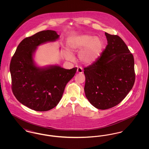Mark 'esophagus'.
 I'll list each match as a JSON object with an SVG mask.
<instances>
[{
  "label": "esophagus",
  "mask_w": 149,
  "mask_h": 149,
  "mask_svg": "<svg viewBox=\"0 0 149 149\" xmlns=\"http://www.w3.org/2000/svg\"><path fill=\"white\" fill-rule=\"evenodd\" d=\"M77 72L79 74H81L83 72V69L81 67H78L77 69Z\"/></svg>",
  "instance_id": "obj_1"
}]
</instances>
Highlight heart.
Returning <instances> with one entry per match:
<instances>
[{"mask_svg":"<svg viewBox=\"0 0 149 149\" xmlns=\"http://www.w3.org/2000/svg\"><path fill=\"white\" fill-rule=\"evenodd\" d=\"M68 45L71 51L82 50L79 54V58L86 64H92L99 57L103 46V41L99 37H93L88 35L71 37L68 40ZM65 56L67 60H70L71 54L66 51Z\"/></svg>","mask_w":149,"mask_h":149,"instance_id":"1","label":"heart"}]
</instances>
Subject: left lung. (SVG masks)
I'll use <instances>...</instances> for the list:
<instances>
[{
  "label": "left lung",
  "instance_id": "left-lung-1",
  "mask_svg": "<svg viewBox=\"0 0 149 149\" xmlns=\"http://www.w3.org/2000/svg\"><path fill=\"white\" fill-rule=\"evenodd\" d=\"M108 45L92 64L84 68L85 96L99 109L118 104L135 81L134 58L118 36L105 32Z\"/></svg>",
  "mask_w": 149,
  "mask_h": 149
}]
</instances>
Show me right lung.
<instances>
[{
    "label": "right lung",
    "instance_id": "1",
    "mask_svg": "<svg viewBox=\"0 0 149 149\" xmlns=\"http://www.w3.org/2000/svg\"><path fill=\"white\" fill-rule=\"evenodd\" d=\"M58 37L55 31L46 30L25 38L10 61L13 93L22 104L36 111H47L56 106L66 84L77 70V68L69 70L57 66L41 69L33 63L36 47Z\"/></svg>",
    "mask_w": 149,
    "mask_h": 149
}]
</instances>
